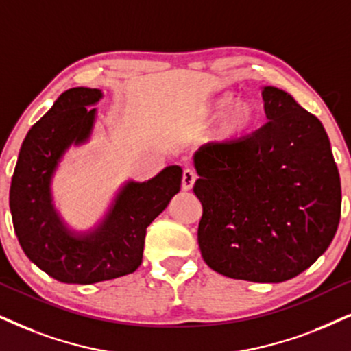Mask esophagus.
Returning <instances> with one entry per match:
<instances>
[{"label":"esophagus","instance_id":"obj_1","mask_svg":"<svg viewBox=\"0 0 351 351\" xmlns=\"http://www.w3.org/2000/svg\"><path fill=\"white\" fill-rule=\"evenodd\" d=\"M197 175L191 168H186L183 171V178H181V188L184 191H189L194 186V181H196Z\"/></svg>","mask_w":351,"mask_h":351}]
</instances>
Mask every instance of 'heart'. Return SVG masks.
Returning a JSON list of instances; mask_svg holds the SVG:
<instances>
[{
  "label": "heart",
  "instance_id": "b5f03b06",
  "mask_svg": "<svg viewBox=\"0 0 351 351\" xmlns=\"http://www.w3.org/2000/svg\"><path fill=\"white\" fill-rule=\"evenodd\" d=\"M217 121L214 136L225 144L239 143L256 132L263 121L261 105L252 99H238L225 94L208 104L204 112L191 123L193 130H202L208 123Z\"/></svg>",
  "mask_w": 351,
  "mask_h": 351
}]
</instances>
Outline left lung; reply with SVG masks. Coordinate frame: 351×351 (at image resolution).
Wrapping results in <instances>:
<instances>
[{"label":"left lung","mask_w":351,"mask_h":351,"mask_svg":"<svg viewBox=\"0 0 351 351\" xmlns=\"http://www.w3.org/2000/svg\"><path fill=\"white\" fill-rule=\"evenodd\" d=\"M269 121L245 141L194 155L202 204L197 241L215 272L278 283L316 263L335 237L341 188L322 123L277 87L263 88Z\"/></svg>","instance_id":"obj_1"}]
</instances>
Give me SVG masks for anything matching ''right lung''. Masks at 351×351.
<instances>
[{
  "label": "right lung",
  "instance_id": "1",
  "mask_svg": "<svg viewBox=\"0 0 351 351\" xmlns=\"http://www.w3.org/2000/svg\"><path fill=\"white\" fill-rule=\"evenodd\" d=\"M101 99L99 88L74 87L30 128L10 189L12 225L32 263L63 283H97L132 274L143 263L145 230L180 191L183 170L167 167L145 183L130 181L101 225L86 237L66 228L51 202L50 183L71 144L86 143Z\"/></svg>",
  "mask_w": 351,
  "mask_h": 351
}]
</instances>
